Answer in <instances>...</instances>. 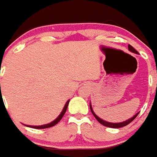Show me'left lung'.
<instances>
[{"instance_id": "obj_1", "label": "left lung", "mask_w": 157, "mask_h": 157, "mask_svg": "<svg viewBox=\"0 0 157 157\" xmlns=\"http://www.w3.org/2000/svg\"><path fill=\"white\" fill-rule=\"evenodd\" d=\"M128 48H129V51H131V52L133 53H135V54H139L138 53V51H137L134 48H133L130 45H128ZM90 110H91V112H92V114L94 115V117H95L96 120L98 121L100 124H102L103 125H104V126L106 127H109V128H114V129H117V128H121V127H124L125 126V125H127V124H129V123L131 121H133V120L135 119V117L139 115V112H138V113H136V114L134 115V117H131V118H129V119L126 120V121H122V122H119V123H112V122H108V121H104V120L101 119L100 117H98L97 115L94 113V112L93 108H92V105H91V103H90Z\"/></svg>"}]
</instances>
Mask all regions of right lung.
Instances as JSON below:
<instances>
[{"instance_id":"1","label":"right lung","mask_w":157,"mask_h":157,"mask_svg":"<svg viewBox=\"0 0 157 157\" xmlns=\"http://www.w3.org/2000/svg\"><path fill=\"white\" fill-rule=\"evenodd\" d=\"M69 102H70V99L67 101L66 104L64 105L63 109V111L61 112V113L59 114V117H57L56 119L54 120V121H53L52 122L49 123V124H42V125H26V124H25V125H26V126H28V127H31V128H34V129H45V128H50V127L54 126V125H55L56 124H58V123L60 121V120L63 118V115L65 114V112H66V111H67V106H68Z\"/></svg>"}]
</instances>
